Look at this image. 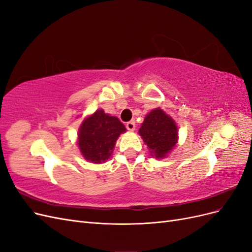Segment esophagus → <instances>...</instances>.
I'll list each match as a JSON object with an SVG mask.
<instances>
[{"label": "esophagus", "instance_id": "1", "mask_svg": "<svg viewBox=\"0 0 252 252\" xmlns=\"http://www.w3.org/2000/svg\"><path fill=\"white\" fill-rule=\"evenodd\" d=\"M126 128L128 129L129 131H133L134 128H135V123H134L133 121L128 122V123H126Z\"/></svg>", "mask_w": 252, "mask_h": 252}]
</instances>
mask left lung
<instances>
[{
  "instance_id": "obj_1",
  "label": "left lung",
  "mask_w": 252,
  "mask_h": 252,
  "mask_svg": "<svg viewBox=\"0 0 252 252\" xmlns=\"http://www.w3.org/2000/svg\"><path fill=\"white\" fill-rule=\"evenodd\" d=\"M150 155L156 158H164L178 143V126L161 108L151 110L144 119L139 130Z\"/></svg>"
}]
</instances>
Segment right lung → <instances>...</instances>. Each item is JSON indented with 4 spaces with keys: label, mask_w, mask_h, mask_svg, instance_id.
<instances>
[{
    "label": "right lung",
    "mask_w": 252,
    "mask_h": 252,
    "mask_svg": "<svg viewBox=\"0 0 252 252\" xmlns=\"http://www.w3.org/2000/svg\"><path fill=\"white\" fill-rule=\"evenodd\" d=\"M125 126L116 117L97 109L84 119L78 133V145L84 158L93 163H105L111 157L116 142Z\"/></svg>",
    "instance_id": "right-lung-1"
}]
</instances>
